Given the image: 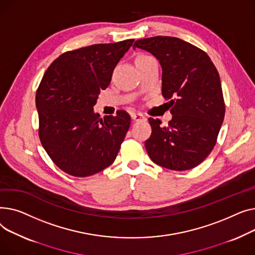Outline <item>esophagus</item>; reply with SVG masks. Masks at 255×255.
Listing matches in <instances>:
<instances>
[{
  "instance_id": "34e87169",
  "label": "esophagus",
  "mask_w": 255,
  "mask_h": 255,
  "mask_svg": "<svg viewBox=\"0 0 255 255\" xmlns=\"http://www.w3.org/2000/svg\"><path fill=\"white\" fill-rule=\"evenodd\" d=\"M130 117L132 121L134 122H140V121H145V116L142 114V113H139V112H133L130 114Z\"/></svg>"
}]
</instances>
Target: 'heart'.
I'll return each mask as SVG.
<instances>
[{
    "instance_id": "1",
    "label": "heart",
    "mask_w": 255,
    "mask_h": 255,
    "mask_svg": "<svg viewBox=\"0 0 255 255\" xmlns=\"http://www.w3.org/2000/svg\"><path fill=\"white\" fill-rule=\"evenodd\" d=\"M147 55H140V56H138V57H146Z\"/></svg>"
}]
</instances>
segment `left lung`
Returning a JSON list of instances; mask_svg holds the SVG:
<instances>
[{"label":"left lung","mask_w":255,"mask_h":255,"mask_svg":"<svg viewBox=\"0 0 255 255\" xmlns=\"http://www.w3.org/2000/svg\"><path fill=\"white\" fill-rule=\"evenodd\" d=\"M132 48L157 58L162 69L161 94L172 104L168 126H161L159 119H148L152 128L145 141L149 157L174 171L197 167L215 146L226 113L214 64L205 51L176 37L137 40Z\"/></svg>","instance_id":"left-lung-1"}]
</instances>
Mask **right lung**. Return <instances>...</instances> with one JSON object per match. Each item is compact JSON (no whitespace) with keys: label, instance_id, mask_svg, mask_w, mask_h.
Masks as SVG:
<instances>
[{"label":"right lung","instance_id":"right-lung-1","mask_svg":"<svg viewBox=\"0 0 255 255\" xmlns=\"http://www.w3.org/2000/svg\"><path fill=\"white\" fill-rule=\"evenodd\" d=\"M133 41L95 44L65 52L44 74L36 93L39 137L52 161L69 175L97 174L117 156L130 116L119 110L116 116L101 118L94 106Z\"/></svg>","mask_w":255,"mask_h":255}]
</instances>
